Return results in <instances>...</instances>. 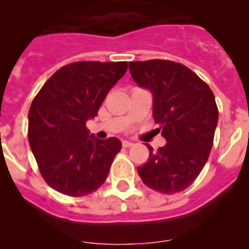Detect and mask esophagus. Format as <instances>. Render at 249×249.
<instances>
[{"mask_svg":"<svg viewBox=\"0 0 249 249\" xmlns=\"http://www.w3.org/2000/svg\"><path fill=\"white\" fill-rule=\"evenodd\" d=\"M133 144H135V143H133V142H131V141H123V142H122L123 147H132Z\"/></svg>","mask_w":249,"mask_h":249,"instance_id":"obj_1","label":"esophagus"}]
</instances>
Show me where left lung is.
<instances>
[{"label": "left lung", "mask_w": 249, "mask_h": 249, "mask_svg": "<svg viewBox=\"0 0 249 249\" xmlns=\"http://www.w3.org/2000/svg\"><path fill=\"white\" fill-rule=\"evenodd\" d=\"M138 87L152 93L153 120L167 143L138 167L147 187L166 195L181 192L195 182L210 157L218 108L207 83L181 63L151 59L129 62Z\"/></svg>", "instance_id": "left-lung-1"}]
</instances>
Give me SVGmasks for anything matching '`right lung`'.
Wrapping results in <instances>:
<instances>
[{
    "label": "right lung",
    "mask_w": 249,
    "mask_h": 249,
    "mask_svg": "<svg viewBox=\"0 0 249 249\" xmlns=\"http://www.w3.org/2000/svg\"><path fill=\"white\" fill-rule=\"evenodd\" d=\"M127 62H74L59 68L39 89L28 112V141L39 172L51 188L80 197L108 176L122 143L98 140L86 127L97 116Z\"/></svg>",
    "instance_id": "1"
}]
</instances>
